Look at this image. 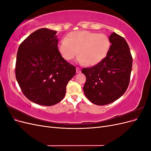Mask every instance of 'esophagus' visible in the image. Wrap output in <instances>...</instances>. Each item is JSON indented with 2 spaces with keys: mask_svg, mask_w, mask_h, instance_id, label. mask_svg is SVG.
I'll use <instances>...</instances> for the list:
<instances>
[{
  "mask_svg": "<svg viewBox=\"0 0 151 151\" xmlns=\"http://www.w3.org/2000/svg\"><path fill=\"white\" fill-rule=\"evenodd\" d=\"M81 72L80 68L79 67H76V72L77 73H80Z\"/></svg>",
  "mask_w": 151,
  "mask_h": 151,
  "instance_id": "34e87169",
  "label": "esophagus"
}]
</instances>
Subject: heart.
<instances>
[{"instance_id":"b5f03b06","label":"heart","mask_w":151,"mask_h":151,"mask_svg":"<svg viewBox=\"0 0 151 151\" xmlns=\"http://www.w3.org/2000/svg\"><path fill=\"white\" fill-rule=\"evenodd\" d=\"M110 42L104 34L86 30L70 32L66 39L59 43L58 51L66 60L74 59L79 53L77 60L88 65H94L106 57Z\"/></svg>"}]
</instances>
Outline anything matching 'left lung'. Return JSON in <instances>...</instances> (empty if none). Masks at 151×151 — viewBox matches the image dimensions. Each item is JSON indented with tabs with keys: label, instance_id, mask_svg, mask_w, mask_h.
Returning a JSON list of instances; mask_svg holds the SVG:
<instances>
[{
	"label": "left lung",
	"instance_id": "8db88e82",
	"mask_svg": "<svg viewBox=\"0 0 151 151\" xmlns=\"http://www.w3.org/2000/svg\"><path fill=\"white\" fill-rule=\"evenodd\" d=\"M111 43L106 57L82 72L86 81L83 87L86 96L96 104H108L119 99L129 85L132 57L126 40L113 33L109 36Z\"/></svg>",
	"mask_w": 151,
	"mask_h": 151
}]
</instances>
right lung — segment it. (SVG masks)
I'll use <instances>...</instances> for the list:
<instances>
[{
  "mask_svg": "<svg viewBox=\"0 0 151 151\" xmlns=\"http://www.w3.org/2000/svg\"><path fill=\"white\" fill-rule=\"evenodd\" d=\"M56 34L47 28L36 30L20 44L17 53L15 73L22 92L43 106L62 101L76 72L59 52Z\"/></svg>",
  "mask_w": 151,
  "mask_h": 151,
  "instance_id": "add662e5",
  "label": "right lung"
}]
</instances>
